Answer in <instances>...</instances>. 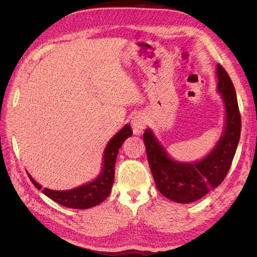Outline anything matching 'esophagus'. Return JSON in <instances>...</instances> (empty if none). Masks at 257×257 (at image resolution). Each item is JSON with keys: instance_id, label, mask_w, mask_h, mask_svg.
I'll use <instances>...</instances> for the list:
<instances>
[{"instance_id": "34e87169", "label": "esophagus", "mask_w": 257, "mask_h": 257, "mask_svg": "<svg viewBox=\"0 0 257 257\" xmlns=\"http://www.w3.org/2000/svg\"><path fill=\"white\" fill-rule=\"evenodd\" d=\"M147 123V120H146V116H144L141 113H138L133 118L132 120V127L134 130V134L135 135H139L143 133V130H144L145 125Z\"/></svg>"}]
</instances>
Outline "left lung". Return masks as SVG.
Here are the masks:
<instances>
[{
    "mask_svg": "<svg viewBox=\"0 0 257 257\" xmlns=\"http://www.w3.org/2000/svg\"><path fill=\"white\" fill-rule=\"evenodd\" d=\"M216 76L217 90L223 98L227 116L222 137L206 158L198 162H177L170 159L151 129L143 135L156 188L173 202L186 204L205 196L224 180L231 167L240 138V113L232 81L221 64L216 66Z\"/></svg>",
    "mask_w": 257,
    "mask_h": 257,
    "instance_id": "8db88e82",
    "label": "left lung"
}]
</instances>
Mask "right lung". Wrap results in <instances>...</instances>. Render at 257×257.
<instances>
[{
  "label": "right lung",
  "instance_id": "1",
  "mask_svg": "<svg viewBox=\"0 0 257 257\" xmlns=\"http://www.w3.org/2000/svg\"><path fill=\"white\" fill-rule=\"evenodd\" d=\"M132 135V128L129 124H125L118 134L111 138L104 151L102 171L96 179L89 184L82 185L70 190H51L42 188V186L35 181L30 175H28L29 179L32 180L37 189L42 190L43 194L53 199L54 202L59 203L60 205L70 208H79V210L96 206L99 203L105 201L111 193L113 181H114V167L119 149L125 139Z\"/></svg>",
  "mask_w": 257,
  "mask_h": 257
}]
</instances>
